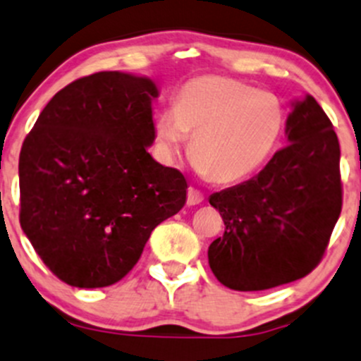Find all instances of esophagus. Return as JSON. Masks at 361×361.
I'll return each instance as SVG.
<instances>
[{
    "instance_id": "obj_1",
    "label": "esophagus",
    "mask_w": 361,
    "mask_h": 361,
    "mask_svg": "<svg viewBox=\"0 0 361 361\" xmlns=\"http://www.w3.org/2000/svg\"><path fill=\"white\" fill-rule=\"evenodd\" d=\"M204 201V194H202L201 190H197V188L190 187L187 190V204L188 206H195V204H201V202Z\"/></svg>"
}]
</instances>
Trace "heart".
<instances>
[{"label": "heart", "mask_w": 361, "mask_h": 361, "mask_svg": "<svg viewBox=\"0 0 361 361\" xmlns=\"http://www.w3.org/2000/svg\"><path fill=\"white\" fill-rule=\"evenodd\" d=\"M286 123L281 100L227 77H199L181 87L173 109L153 121L157 145L173 160L194 137L192 162L215 183H236L274 153Z\"/></svg>", "instance_id": "1"}]
</instances>
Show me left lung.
Returning <instances> with one entry per match:
<instances>
[{
	"instance_id": "1",
	"label": "left lung",
	"mask_w": 361,
	"mask_h": 361,
	"mask_svg": "<svg viewBox=\"0 0 361 361\" xmlns=\"http://www.w3.org/2000/svg\"><path fill=\"white\" fill-rule=\"evenodd\" d=\"M289 145L248 181L209 195L224 236L208 248L220 284L264 291L309 275L341 216V146L330 118L310 95L286 123Z\"/></svg>"
}]
</instances>
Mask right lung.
<instances>
[{
	"mask_svg": "<svg viewBox=\"0 0 361 361\" xmlns=\"http://www.w3.org/2000/svg\"><path fill=\"white\" fill-rule=\"evenodd\" d=\"M155 82L97 72L59 90L19 157L24 234L44 264L73 288L116 284L152 231L187 201V180L148 153Z\"/></svg>",
	"mask_w": 361,
	"mask_h": 361,
	"instance_id": "add662e5",
	"label": "right lung"
}]
</instances>
